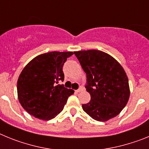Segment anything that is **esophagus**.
I'll list each match as a JSON object with an SVG mask.
<instances>
[{"label": "esophagus", "instance_id": "obj_1", "mask_svg": "<svg viewBox=\"0 0 149 149\" xmlns=\"http://www.w3.org/2000/svg\"><path fill=\"white\" fill-rule=\"evenodd\" d=\"M83 90H84V87H83V86H80L79 89H77V90H75V92L76 93H80V92H82Z\"/></svg>", "mask_w": 149, "mask_h": 149}]
</instances>
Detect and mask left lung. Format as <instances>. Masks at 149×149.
<instances>
[{"instance_id":"obj_1","label":"left lung","mask_w":149,"mask_h":149,"mask_svg":"<svg viewBox=\"0 0 149 149\" xmlns=\"http://www.w3.org/2000/svg\"><path fill=\"white\" fill-rule=\"evenodd\" d=\"M74 55L86 74L89 103L82 105L93 119L106 122L119 115L130 96L128 79L115 59L98 50L74 51Z\"/></svg>"}]
</instances>
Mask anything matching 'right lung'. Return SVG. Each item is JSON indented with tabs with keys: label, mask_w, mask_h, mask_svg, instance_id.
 <instances>
[{
	"label": "right lung",
	"mask_w": 149,
	"mask_h": 149,
	"mask_svg": "<svg viewBox=\"0 0 149 149\" xmlns=\"http://www.w3.org/2000/svg\"><path fill=\"white\" fill-rule=\"evenodd\" d=\"M73 52L52 51L36 56L22 70L17 83L19 102L36 118L50 120L60 113L74 90L57 84L64 81L63 67Z\"/></svg>",
	"instance_id": "1"
}]
</instances>
